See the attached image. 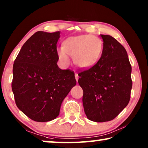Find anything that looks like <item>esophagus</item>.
<instances>
[{
	"label": "esophagus",
	"instance_id": "1",
	"mask_svg": "<svg viewBox=\"0 0 148 148\" xmlns=\"http://www.w3.org/2000/svg\"><path fill=\"white\" fill-rule=\"evenodd\" d=\"M75 78H76V82L78 81V79H79V76H78V74L77 73H75Z\"/></svg>",
	"mask_w": 148,
	"mask_h": 148
}]
</instances>
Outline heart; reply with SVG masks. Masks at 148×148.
Listing matches in <instances>:
<instances>
[{
	"label": "heart",
	"mask_w": 148,
	"mask_h": 148,
	"mask_svg": "<svg viewBox=\"0 0 148 148\" xmlns=\"http://www.w3.org/2000/svg\"><path fill=\"white\" fill-rule=\"evenodd\" d=\"M62 46L57 49V54L60 62L64 66H68L71 62L69 55L73 57L77 66L89 68L97 62L102 51L101 41L92 35L69 37L63 42Z\"/></svg>",
	"instance_id": "heart-1"
}]
</instances>
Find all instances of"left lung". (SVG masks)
Wrapping results in <instances>:
<instances>
[{"label":"left lung","instance_id":"8db88e82","mask_svg":"<svg viewBox=\"0 0 148 148\" xmlns=\"http://www.w3.org/2000/svg\"><path fill=\"white\" fill-rule=\"evenodd\" d=\"M103 49L99 61L78 73L83 105L89 120L114 119L129 104L132 86L131 65L126 49L110 35H100Z\"/></svg>","mask_w":148,"mask_h":148}]
</instances>
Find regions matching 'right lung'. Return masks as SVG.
<instances>
[{
    "label": "right lung",
    "mask_w": 148,
    "mask_h": 148,
    "mask_svg": "<svg viewBox=\"0 0 148 148\" xmlns=\"http://www.w3.org/2000/svg\"><path fill=\"white\" fill-rule=\"evenodd\" d=\"M59 37V31L35 32L14 61L12 89L16 104L35 121L56 119L62 102L76 84L74 72L57 64Z\"/></svg>",
    "instance_id": "right-lung-1"
}]
</instances>
